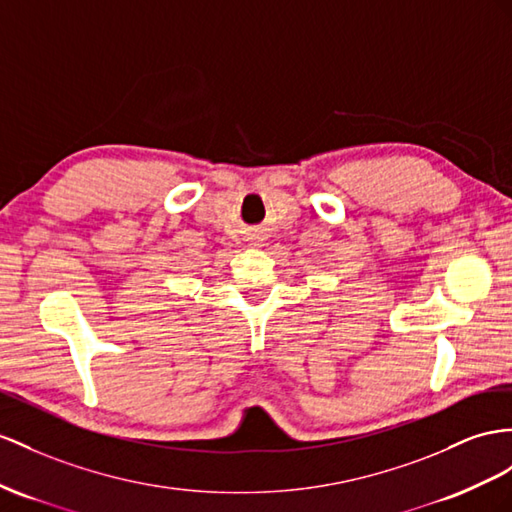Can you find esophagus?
<instances>
[{
	"mask_svg": "<svg viewBox=\"0 0 512 512\" xmlns=\"http://www.w3.org/2000/svg\"><path fill=\"white\" fill-rule=\"evenodd\" d=\"M261 242H264V238H261V235H255V246H261Z\"/></svg>",
	"mask_w": 512,
	"mask_h": 512,
	"instance_id": "34e87169",
	"label": "esophagus"
}]
</instances>
